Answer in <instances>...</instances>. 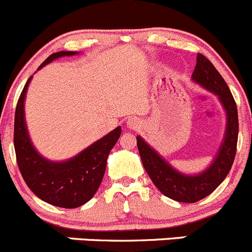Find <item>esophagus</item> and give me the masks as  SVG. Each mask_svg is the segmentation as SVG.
Masks as SVG:
<instances>
[{"instance_id":"esophagus-1","label":"esophagus","mask_w":252,"mask_h":252,"mask_svg":"<svg viewBox=\"0 0 252 252\" xmlns=\"http://www.w3.org/2000/svg\"><path fill=\"white\" fill-rule=\"evenodd\" d=\"M126 125L129 129H136L137 127L141 125V121H139L137 118H131V119H128V120H127Z\"/></svg>"}]
</instances>
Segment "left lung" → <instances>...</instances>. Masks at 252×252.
I'll return each instance as SVG.
<instances>
[{
  "instance_id": "1",
  "label": "left lung",
  "mask_w": 252,
  "mask_h": 252,
  "mask_svg": "<svg viewBox=\"0 0 252 252\" xmlns=\"http://www.w3.org/2000/svg\"><path fill=\"white\" fill-rule=\"evenodd\" d=\"M191 79L213 93L225 111L226 123L223 141L210 165L197 174L181 173L141 136H137V147L142 163L157 189L166 197L185 203L197 202L207 197L223 183L235 158L239 133L238 109L230 89L216 67L203 55H197Z\"/></svg>"
}]
</instances>
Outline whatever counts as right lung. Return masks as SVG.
<instances>
[{"mask_svg":"<svg viewBox=\"0 0 252 252\" xmlns=\"http://www.w3.org/2000/svg\"><path fill=\"white\" fill-rule=\"evenodd\" d=\"M78 54L77 51L55 52L38 69L60 57ZM32 78L33 76L29 77L22 91L14 116V149L18 168L28 188L42 201L56 207H81L95 195L100 186L109 153L120 137L121 126L72 158L62 161L45 158L32 142L24 113V103Z\"/></svg>","mask_w":252,"mask_h":252,"instance_id":"right-lung-1","label":"right lung"}]
</instances>
